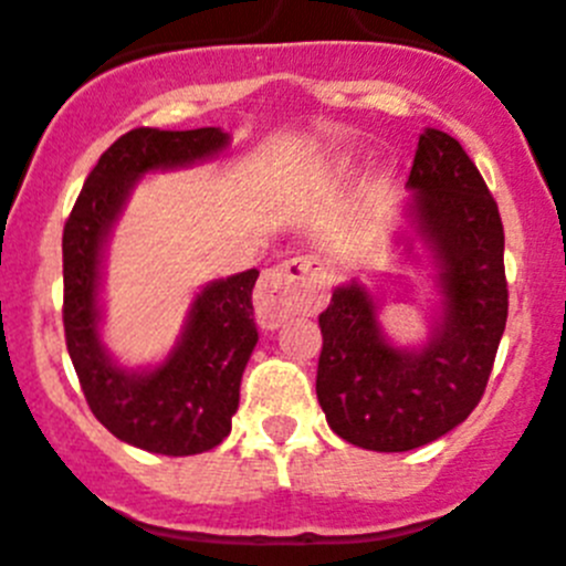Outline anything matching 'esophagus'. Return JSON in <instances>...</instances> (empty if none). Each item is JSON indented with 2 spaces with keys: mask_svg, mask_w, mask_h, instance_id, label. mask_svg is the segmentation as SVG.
Here are the masks:
<instances>
[{
  "mask_svg": "<svg viewBox=\"0 0 566 566\" xmlns=\"http://www.w3.org/2000/svg\"><path fill=\"white\" fill-rule=\"evenodd\" d=\"M326 301V279L310 256H295L262 273L254 293V312L262 328L282 326L287 317L312 312Z\"/></svg>",
  "mask_w": 566,
  "mask_h": 566,
  "instance_id": "34e87169",
  "label": "esophagus"
}]
</instances>
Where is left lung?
I'll use <instances>...</instances> for the list:
<instances>
[{
	"instance_id": "1",
	"label": "left lung",
	"mask_w": 566,
	"mask_h": 566,
	"mask_svg": "<svg viewBox=\"0 0 566 566\" xmlns=\"http://www.w3.org/2000/svg\"><path fill=\"white\" fill-rule=\"evenodd\" d=\"M406 188V216L431 251L442 306L420 348H398L359 282L321 312L317 400L337 437L400 453L440 440L479 406L509 315L503 223L490 188L457 137L426 129ZM411 251V243L406 245Z\"/></svg>"
}]
</instances>
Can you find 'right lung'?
Masks as SVG:
<instances>
[{
    "mask_svg": "<svg viewBox=\"0 0 566 566\" xmlns=\"http://www.w3.org/2000/svg\"><path fill=\"white\" fill-rule=\"evenodd\" d=\"M227 146L229 135L218 126L126 132L87 174L63 229L65 345L87 406L120 442L163 457L212 451L232 431L240 378L260 339L251 306L260 271L207 284L166 361L129 370L113 361L98 334L104 245L144 174L212 160Z\"/></svg>",
    "mask_w": 566,
    "mask_h": 566,
    "instance_id": "obj_1",
    "label": "right lung"
}]
</instances>
